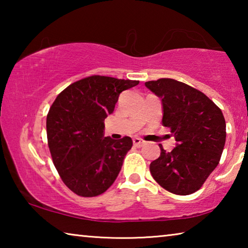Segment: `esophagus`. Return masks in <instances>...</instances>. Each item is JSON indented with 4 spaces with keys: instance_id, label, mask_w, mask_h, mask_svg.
Returning a JSON list of instances; mask_svg holds the SVG:
<instances>
[{
    "instance_id": "obj_1",
    "label": "esophagus",
    "mask_w": 248,
    "mask_h": 248,
    "mask_svg": "<svg viewBox=\"0 0 248 248\" xmlns=\"http://www.w3.org/2000/svg\"><path fill=\"white\" fill-rule=\"evenodd\" d=\"M144 144V141L141 140L140 138H134L133 139V145L137 146V148H140V146H142Z\"/></svg>"
}]
</instances>
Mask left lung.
I'll return each mask as SVG.
<instances>
[{"label": "left lung", "mask_w": 248, "mask_h": 248, "mask_svg": "<svg viewBox=\"0 0 248 248\" xmlns=\"http://www.w3.org/2000/svg\"><path fill=\"white\" fill-rule=\"evenodd\" d=\"M162 98L164 127L170 129L177 146L150 164L156 183L175 195L199 190L219 164L223 152L226 125L221 109L202 92L173 78L145 82Z\"/></svg>", "instance_id": "8db88e82"}]
</instances>
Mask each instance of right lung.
<instances>
[{
	"mask_svg": "<svg viewBox=\"0 0 248 248\" xmlns=\"http://www.w3.org/2000/svg\"><path fill=\"white\" fill-rule=\"evenodd\" d=\"M138 84L92 75L69 85L50 107L47 139L52 162L62 182L78 196L102 195L118 176L132 140L104 137V121L114 112L121 92Z\"/></svg>",
	"mask_w": 248,
	"mask_h": 248,
	"instance_id": "obj_1",
	"label": "right lung"
}]
</instances>
